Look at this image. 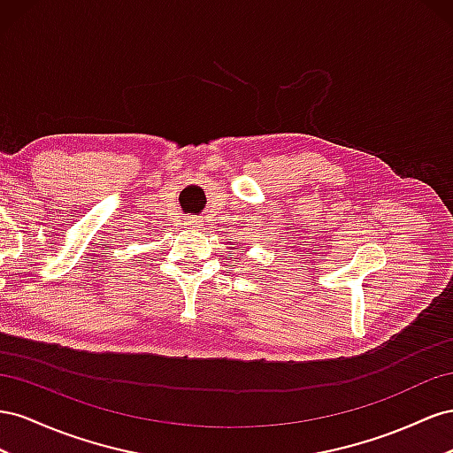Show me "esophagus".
<instances>
[{"label":"esophagus","mask_w":453,"mask_h":453,"mask_svg":"<svg viewBox=\"0 0 453 453\" xmlns=\"http://www.w3.org/2000/svg\"><path fill=\"white\" fill-rule=\"evenodd\" d=\"M184 226H186L188 229H196V227H199V219H197L196 216H188Z\"/></svg>","instance_id":"esophagus-1"}]
</instances>
